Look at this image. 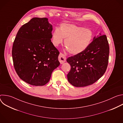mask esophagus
I'll use <instances>...</instances> for the list:
<instances>
[{
	"instance_id": "obj_1",
	"label": "esophagus",
	"mask_w": 123,
	"mask_h": 123,
	"mask_svg": "<svg viewBox=\"0 0 123 123\" xmlns=\"http://www.w3.org/2000/svg\"><path fill=\"white\" fill-rule=\"evenodd\" d=\"M58 59L59 62H60L61 64H63L65 62H66V57L65 55L62 54V52H60L59 56H58Z\"/></svg>"
}]
</instances>
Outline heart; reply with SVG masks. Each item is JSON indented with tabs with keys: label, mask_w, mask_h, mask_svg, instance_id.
<instances>
[{
	"label": "heart",
	"mask_w": 123,
	"mask_h": 123,
	"mask_svg": "<svg viewBox=\"0 0 123 123\" xmlns=\"http://www.w3.org/2000/svg\"><path fill=\"white\" fill-rule=\"evenodd\" d=\"M93 32L90 28L75 24L62 23L59 29L55 28L51 34V42L55 46H58L65 38V45L69 52L78 54L85 50L90 45Z\"/></svg>",
	"instance_id": "1"
}]
</instances>
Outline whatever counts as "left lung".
<instances>
[{"instance_id":"8db88e82","label":"left lung","mask_w":123,"mask_h":123,"mask_svg":"<svg viewBox=\"0 0 123 123\" xmlns=\"http://www.w3.org/2000/svg\"><path fill=\"white\" fill-rule=\"evenodd\" d=\"M109 54L110 47L106 35L95 37L85 50L67 59L71 67L67 75L68 82L76 87L94 83L106 71Z\"/></svg>"}]
</instances>
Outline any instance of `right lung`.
<instances>
[{"label": "right lung", "mask_w": 123, "mask_h": 123, "mask_svg": "<svg viewBox=\"0 0 123 123\" xmlns=\"http://www.w3.org/2000/svg\"><path fill=\"white\" fill-rule=\"evenodd\" d=\"M52 25L48 18L34 17L17 32L12 48L14 69L24 82L41 86L59 66V50L51 42Z\"/></svg>", "instance_id": "obj_1"}]
</instances>
